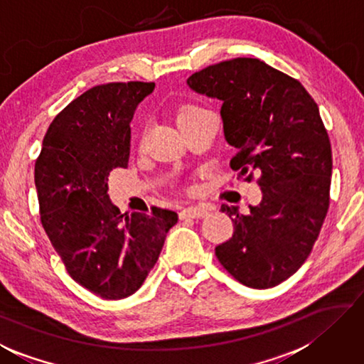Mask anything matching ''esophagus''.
<instances>
[{
	"label": "esophagus",
	"mask_w": 364,
	"mask_h": 364,
	"mask_svg": "<svg viewBox=\"0 0 364 364\" xmlns=\"http://www.w3.org/2000/svg\"><path fill=\"white\" fill-rule=\"evenodd\" d=\"M208 211L210 210L205 207H188L181 211L180 216L183 220H186V218H205L208 215Z\"/></svg>",
	"instance_id": "esophagus-1"
}]
</instances>
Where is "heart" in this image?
<instances>
[{
  "label": "heart",
  "mask_w": 364,
  "mask_h": 364,
  "mask_svg": "<svg viewBox=\"0 0 364 364\" xmlns=\"http://www.w3.org/2000/svg\"><path fill=\"white\" fill-rule=\"evenodd\" d=\"M205 113H207V111H203L199 107H193V105H184V107L180 108V111H178V124H181L184 121H189V119L197 117V116L205 114Z\"/></svg>",
  "instance_id": "b5f03b06"
}]
</instances>
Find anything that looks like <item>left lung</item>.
Masks as SVG:
<instances>
[{
  "instance_id": "1",
  "label": "left lung",
  "mask_w": 364,
  "mask_h": 364,
  "mask_svg": "<svg viewBox=\"0 0 364 364\" xmlns=\"http://www.w3.org/2000/svg\"><path fill=\"white\" fill-rule=\"evenodd\" d=\"M191 90L221 100L230 167L261 173L262 200L232 216V239L215 253L245 287L266 289L291 277L318 239L329 207L331 144L314 98L296 79L257 58H232L194 73Z\"/></svg>"
}]
</instances>
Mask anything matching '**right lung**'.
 Wrapping results in <instances>:
<instances>
[{"label":"right lung","mask_w":364,"mask_h":364,"mask_svg":"<svg viewBox=\"0 0 364 364\" xmlns=\"http://www.w3.org/2000/svg\"><path fill=\"white\" fill-rule=\"evenodd\" d=\"M154 82L97 85L73 100L43 140L35 165L41 223L79 285L103 299L134 294L159 259L176 211L121 213L108 175L125 168L130 122Z\"/></svg>","instance_id":"1"}]
</instances>
